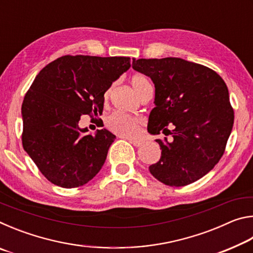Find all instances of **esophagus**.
<instances>
[{
  "label": "esophagus",
  "mask_w": 253,
  "mask_h": 253,
  "mask_svg": "<svg viewBox=\"0 0 253 253\" xmlns=\"http://www.w3.org/2000/svg\"><path fill=\"white\" fill-rule=\"evenodd\" d=\"M129 142L134 145L135 147H140V146H143V142L142 140H132V139H129Z\"/></svg>",
  "instance_id": "esophagus-1"
}]
</instances>
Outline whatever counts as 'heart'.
Listing matches in <instances>:
<instances>
[{
	"label": "heart",
	"instance_id": "heart-1",
	"mask_svg": "<svg viewBox=\"0 0 253 253\" xmlns=\"http://www.w3.org/2000/svg\"><path fill=\"white\" fill-rule=\"evenodd\" d=\"M130 84L138 95H140L143 89L147 84H149L147 79L142 75H135L131 78ZM107 126H108L111 131H114L118 136L132 138V137H136L138 135L140 121L138 118L129 116V115L114 113L107 118Z\"/></svg>",
	"mask_w": 253,
	"mask_h": 253
}]
</instances>
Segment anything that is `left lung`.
<instances>
[{
  "label": "left lung",
  "instance_id": "left-lung-1",
  "mask_svg": "<svg viewBox=\"0 0 253 253\" xmlns=\"http://www.w3.org/2000/svg\"><path fill=\"white\" fill-rule=\"evenodd\" d=\"M132 69L152 79L155 107L147 130L156 139L160 161L149 166L158 181L184 186L207 175L220 161L233 127L234 114L224 80L210 68L181 58L132 59Z\"/></svg>",
  "mask_w": 253,
  "mask_h": 253
}]
</instances>
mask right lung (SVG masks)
Masks as SVG:
<instances>
[{
  "label": "right lung",
  "mask_w": 253,
  "mask_h": 253,
  "mask_svg": "<svg viewBox=\"0 0 253 253\" xmlns=\"http://www.w3.org/2000/svg\"><path fill=\"white\" fill-rule=\"evenodd\" d=\"M130 68L128 57L65 55L42 69L22 104L24 151L54 185L72 188L96 176L116 136L85 134L81 115L100 114L105 92Z\"/></svg>",
  "instance_id": "right-lung-1"
}]
</instances>
